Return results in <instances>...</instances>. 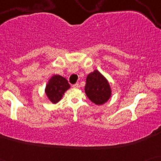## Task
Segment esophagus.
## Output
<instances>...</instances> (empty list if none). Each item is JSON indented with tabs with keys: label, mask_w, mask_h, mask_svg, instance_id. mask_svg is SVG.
Instances as JSON below:
<instances>
[{
	"label": "esophagus",
	"mask_w": 161,
	"mask_h": 161,
	"mask_svg": "<svg viewBox=\"0 0 161 161\" xmlns=\"http://www.w3.org/2000/svg\"><path fill=\"white\" fill-rule=\"evenodd\" d=\"M73 86L74 88H79V87H80V85H79L78 83H75V84H74L73 86Z\"/></svg>",
	"instance_id": "esophagus-1"
}]
</instances>
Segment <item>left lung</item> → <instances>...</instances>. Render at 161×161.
<instances>
[{
  "label": "left lung",
  "instance_id": "1",
  "mask_svg": "<svg viewBox=\"0 0 161 161\" xmlns=\"http://www.w3.org/2000/svg\"><path fill=\"white\" fill-rule=\"evenodd\" d=\"M85 92L88 98L98 105L104 104L111 96L108 81L97 69L88 75Z\"/></svg>",
  "mask_w": 161,
  "mask_h": 161
}]
</instances>
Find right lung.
I'll list each match as a JSON object with an SVG mask.
<instances>
[{
	"mask_svg": "<svg viewBox=\"0 0 161 161\" xmlns=\"http://www.w3.org/2000/svg\"><path fill=\"white\" fill-rule=\"evenodd\" d=\"M69 88L67 79L59 75H54L46 85L45 94L50 102L55 104L61 100L64 92Z\"/></svg>",
	"mask_w": 161,
	"mask_h": 161,
	"instance_id": "obj_1",
	"label": "right lung"
}]
</instances>
